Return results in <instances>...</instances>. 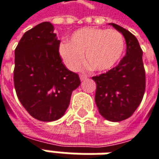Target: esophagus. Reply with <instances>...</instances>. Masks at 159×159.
Returning <instances> with one entry per match:
<instances>
[{"mask_svg":"<svg viewBox=\"0 0 159 159\" xmlns=\"http://www.w3.org/2000/svg\"><path fill=\"white\" fill-rule=\"evenodd\" d=\"M87 78H88V75H84V74L80 75V79H81V81H84V80L87 79Z\"/></svg>","mask_w":159,"mask_h":159,"instance_id":"esophagus-1","label":"esophagus"}]
</instances>
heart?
<instances>
[{
    "instance_id": "obj_1",
    "label": "heart",
    "mask_w": 159,
    "mask_h": 159,
    "mask_svg": "<svg viewBox=\"0 0 159 159\" xmlns=\"http://www.w3.org/2000/svg\"><path fill=\"white\" fill-rule=\"evenodd\" d=\"M124 49L123 36L117 30L84 27L75 31L69 43H61L59 52L65 64L72 70L80 69L84 54L89 69L106 71L120 61Z\"/></svg>"
}]
</instances>
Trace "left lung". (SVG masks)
Here are the masks:
<instances>
[{
    "label": "left lung",
    "instance_id": "left-lung-1",
    "mask_svg": "<svg viewBox=\"0 0 159 159\" xmlns=\"http://www.w3.org/2000/svg\"><path fill=\"white\" fill-rule=\"evenodd\" d=\"M125 38L127 51L120 63L107 73L93 76L97 84L95 102L98 112L110 121L129 118L139 107L145 91L143 50L130 31L110 24Z\"/></svg>",
    "mask_w": 159,
    "mask_h": 159
}]
</instances>
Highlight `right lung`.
Instances as JSON below:
<instances>
[{
    "mask_svg": "<svg viewBox=\"0 0 159 159\" xmlns=\"http://www.w3.org/2000/svg\"><path fill=\"white\" fill-rule=\"evenodd\" d=\"M53 25L44 22L27 30L15 50L14 84L18 99L33 118L53 121L68 109L79 75L65 67Z\"/></svg>",
    "mask_w": 159,
    "mask_h": 159,
    "instance_id": "obj_1",
    "label": "right lung"
}]
</instances>
